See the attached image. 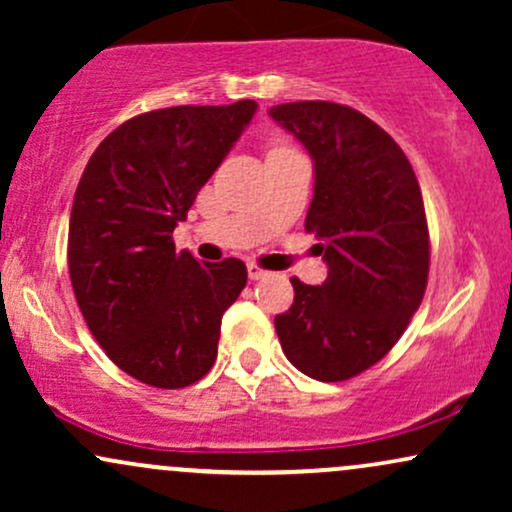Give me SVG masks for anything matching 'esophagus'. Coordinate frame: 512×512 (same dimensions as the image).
<instances>
[{
    "label": "esophagus",
    "instance_id": "esophagus-1",
    "mask_svg": "<svg viewBox=\"0 0 512 512\" xmlns=\"http://www.w3.org/2000/svg\"><path fill=\"white\" fill-rule=\"evenodd\" d=\"M248 274H250V279H252V281L264 279V276H269L267 269H262L260 264H255V262H250V264H248Z\"/></svg>",
    "mask_w": 512,
    "mask_h": 512
}]
</instances>
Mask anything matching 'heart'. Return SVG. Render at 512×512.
Listing matches in <instances>:
<instances>
[{"mask_svg":"<svg viewBox=\"0 0 512 512\" xmlns=\"http://www.w3.org/2000/svg\"><path fill=\"white\" fill-rule=\"evenodd\" d=\"M274 149H289V146H274Z\"/></svg>","mask_w":512,"mask_h":512,"instance_id":"b5f03b06","label":"heart"}]
</instances>
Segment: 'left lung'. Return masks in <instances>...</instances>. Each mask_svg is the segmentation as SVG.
<instances>
[{
	"mask_svg": "<svg viewBox=\"0 0 512 512\" xmlns=\"http://www.w3.org/2000/svg\"><path fill=\"white\" fill-rule=\"evenodd\" d=\"M269 115L315 163L305 231L327 262L322 286L293 276L274 327L301 373L339 383L387 356L419 310L431 264L424 197L395 139L349 105L298 101Z\"/></svg>",
	"mask_w": 512,
	"mask_h": 512,
	"instance_id": "1",
	"label": "left lung"
}]
</instances>
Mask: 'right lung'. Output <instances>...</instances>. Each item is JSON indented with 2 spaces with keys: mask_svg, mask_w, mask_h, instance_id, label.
<instances>
[{
  "mask_svg": "<svg viewBox=\"0 0 512 512\" xmlns=\"http://www.w3.org/2000/svg\"><path fill=\"white\" fill-rule=\"evenodd\" d=\"M255 110V101L151 110L88 158L69 216V276L88 330L139 383L180 390L214 366L221 317L248 269L236 257L175 252L173 231Z\"/></svg>",
  "mask_w": 512,
  "mask_h": 512,
  "instance_id": "right-lung-1",
  "label": "right lung"
}]
</instances>
